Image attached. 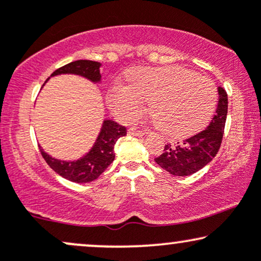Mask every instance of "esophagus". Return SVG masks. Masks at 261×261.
<instances>
[{"label": "esophagus", "instance_id": "obj_1", "mask_svg": "<svg viewBox=\"0 0 261 261\" xmlns=\"http://www.w3.org/2000/svg\"><path fill=\"white\" fill-rule=\"evenodd\" d=\"M127 134L128 135H133V136H139V137L143 136V135H145V133H143V131H139V130H136V128H128Z\"/></svg>", "mask_w": 261, "mask_h": 261}]
</instances>
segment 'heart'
<instances>
[{"label":"heart","mask_w":261,"mask_h":261,"mask_svg":"<svg viewBox=\"0 0 261 261\" xmlns=\"http://www.w3.org/2000/svg\"><path fill=\"white\" fill-rule=\"evenodd\" d=\"M128 86L110 91V104L119 118L133 121L149 101V113L164 134L184 137L201 128L217 103L211 80L178 66L140 67L130 71Z\"/></svg>","instance_id":"1"}]
</instances>
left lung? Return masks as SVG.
<instances>
[{"instance_id": "obj_1", "label": "left lung", "mask_w": 261, "mask_h": 261, "mask_svg": "<svg viewBox=\"0 0 261 261\" xmlns=\"http://www.w3.org/2000/svg\"><path fill=\"white\" fill-rule=\"evenodd\" d=\"M228 112V98L222 87H218V104L211 122L201 133L178 142L167 143L155 163L175 176H188L199 172L215 158L222 142L224 124Z\"/></svg>"}]
</instances>
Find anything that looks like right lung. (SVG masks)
<instances>
[{"mask_svg": "<svg viewBox=\"0 0 261 261\" xmlns=\"http://www.w3.org/2000/svg\"><path fill=\"white\" fill-rule=\"evenodd\" d=\"M100 66V62L97 61L77 60L60 67L59 70L53 72L50 77L60 76V74H76V76L91 81L94 85H98L101 82ZM47 81L49 80H46V82ZM125 135H126V128L124 126L109 119H104L99 134L91 149L79 160H59L47 154L40 146H39V149L50 168L55 170L59 175L70 181L85 184V182L95 180L113 163L115 158L114 147H115L116 141Z\"/></svg>", "mask_w": 261, "mask_h": 261, "instance_id": "right-lung-1", "label": "right lung"}]
</instances>
